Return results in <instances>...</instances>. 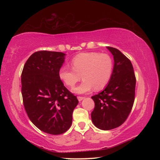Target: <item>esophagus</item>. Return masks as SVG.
I'll list each match as a JSON object with an SVG mask.
<instances>
[{"instance_id":"1","label":"esophagus","mask_w":160,"mask_h":160,"mask_svg":"<svg viewBox=\"0 0 160 160\" xmlns=\"http://www.w3.org/2000/svg\"><path fill=\"white\" fill-rule=\"evenodd\" d=\"M84 99H85V97H81V96H78V101H79V102L82 101V100Z\"/></svg>"}]
</instances>
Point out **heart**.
<instances>
[{
  "label": "heart",
  "instance_id": "b5f03b06",
  "mask_svg": "<svg viewBox=\"0 0 160 160\" xmlns=\"http://www.w3.org/2000/svg\"><path fill=\"white\" fill-rule=\"evenodd\" d=\"M72 68L68 66L61 67L59 78L67 86L72 88L81 79L79 86L73 89L75 93L83 94L94 89L104 88L109 82L113 72V61L106 53L86 52L78 54L72 59Z\"/></svg>",
  "mask_w": 160,
  "mask_h": 160
}]
</instances>
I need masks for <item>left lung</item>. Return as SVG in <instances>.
I'll return each mask as SVG.
<instances>
[{
	"label": "left lung",
	"instance_id": "obj_1",
	"mask_svg": "<svg viewBox=\"0 0 160 160\" xmlns=\"http://www.w3.org/2000/svg\"><path fill=\"white\" fill-rule=\"evenodd\" d=\"M107 48L114 60L112 75L106 88L92 97L94 108L91 113L94 125L104 131L125 122L133 106L136 83L131 61L117 48Z\"/></svg>",
	"mask_w": 160,
	"mask_h": 160
}]
</instances>
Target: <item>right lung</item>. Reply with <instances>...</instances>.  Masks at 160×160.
<instances>
[{"label": "right lung", "instance_id": "1", "mask_svg": "<svg viewBox=\"0 0 160 160\" xmlns=\"http://www.w3.org/2000/svg\"><path fill=\"white\" fill-rule=\"evenodd\" d=\"M64 56L62 52L37 51L26 61L21 75L27 114L34 126L48 134H62L70 128L78 104L58 76Z\"/></svg>", "mask_w": 160, "mask_h": 160}]
</instances>
